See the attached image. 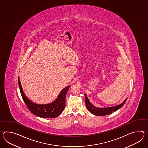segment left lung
Returning <instances> with one entry per match:
<instances>
[{"instance_id":"1","label":"left lung","mask_w":148,"mask_h":148,"mask_svg":"<svg viewBox=\"0 0 148 148\" xmlns=\"http://www.w3.org/2000/svg\"><path fill=\"white\" fill-rule=\"evenodd\" d=\"M85 95V101H86V105L88 110L91 112L92 114L97 115V116H105V115H109L112 114L113 112H115L118 110L120 108H121L125 104L127 98L126 99L124 102L119 105L116 106L114 107H108V108H99L92 105V104L89 101V99L88 98L86 94Z\"/></svg>"}]
</instances>
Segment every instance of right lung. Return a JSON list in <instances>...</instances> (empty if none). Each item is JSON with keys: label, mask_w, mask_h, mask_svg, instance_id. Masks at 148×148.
<instances>
[{"label": "right lung", "mask_w": 148, "mask_h": 148, "mask_svg": "<svg viewBox=\"0 0 148 148\" xmlns=\"http://www.w3.org/2000/svg\"><path fill=\"white\" fill-rule=\"evenodd\" d=\"M18 82L23 101L27 108L33 114L40 117L45 118H55L61 114L64 109L65 108L66 93L71 86H67L62 89L57 98L53 102L46 105H38L31 101L25 95L19 77Z\"/></svg>", "instance_id": "1"}]
</instances>
